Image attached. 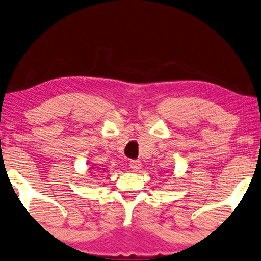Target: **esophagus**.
I'll list each match as a JSON object with an SVG mask.
<instances>
[{"mask_svg": "<svg viewBox=\"0 0 261 261\" xmlns=\"http://www.w3.org/2000/svg\"><path fill=\"white\" fill-rule=\"evenodd\" d=\"M141 165L142 164H141V162L139 160H132L129 162V168L134 171H138L139 169H141Z\"/></svg>", "mask_w": 261, "mask_h": 261, "instance_id": "34e87169", "label": "esophagus"}]
</instances>
